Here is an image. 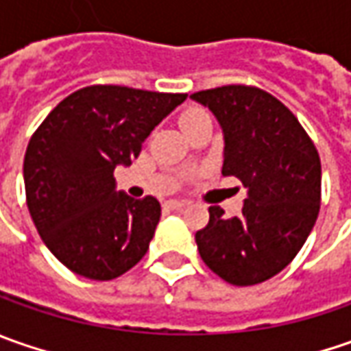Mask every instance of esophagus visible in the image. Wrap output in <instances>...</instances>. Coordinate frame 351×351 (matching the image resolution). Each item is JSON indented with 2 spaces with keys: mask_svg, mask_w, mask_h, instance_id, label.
<instances>
[{
  "mask_svg": "<svg viewBox=\"0 0 351 351\" xmlns=\"http://www.w3.org/2000/svg\"><path fill=\"white\" fill-rule=\"evenodd\" d=\"M187 203L185 201H180V199H169V201H166V209L169 210H180L183 209Z\"/></svg>",
  "mask_w": 351,
  "mask_h": 351,
  "instance_id": "obj_1",
  "label": "esophagus"
}]
</instances>
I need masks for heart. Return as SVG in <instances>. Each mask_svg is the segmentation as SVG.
Instances as JSON below:
<instances>
[{
    "label": "heart",
    "mask_w": 351,
    "mask_h": 351,
    "mask_svg": "<svg viewBox=\"0 0 351 351\" xmlns=\"http://www.w3.org/2000/svg\"><path fill=\"white\" fill-rule=\"evenodd\" d=\"M207 119H210V117L205 109H201V107H187L180 115V127L183 128V132H187V130H191L195 125L207 121Z\"/></svg>",
    "instance_id": "obj_1"
}]
</instances>
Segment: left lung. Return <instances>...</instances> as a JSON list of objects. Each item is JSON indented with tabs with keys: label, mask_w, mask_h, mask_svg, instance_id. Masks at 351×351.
Listing matches in <instances>:
<instances>
[{
	"label": "left lung",
	"mask_w": 351,
	"mask_h": 351,
	"mask_svg": "<svg viewBox=\"0 0 351 351\" xmlns=\"http://www.w3.org/2000/svg\"><path fill=\"white\" fill-rule=\"evenodd\" d=\"M191 99L223 127V176L248 187L242 215L228 219L209 207V223L195 234L199 254L226 283H262L293 262L317 223V146L283 103L256 86L203 89Z\"/></svg>",
	"instance_id": "8db88e82"
}]
</instances>
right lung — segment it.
<instances>
[{
	"mask_svg": "<svg viewBox=\"0 0 351 351\" xmlns=\"http://www.w3.org/2000/svg\"><path fill=\"white\" fill-rule=\"evenodd\" d=\"M187 93L88 86L62 99L29 141L23 176L34 226L77 276L109 281L141 262L162 207L115 191L113 171L138 158L154 127Z\"/></svg>",
	"mask_w": 351,
	"mask_h": 351,
	"instance_id": "right-lung-1",
	"label": "right lung"
}]
</instances>
